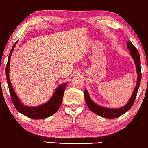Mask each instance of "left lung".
<instances>
[{"label":"left lung","instance_id":"1","mask_svg":"<svg viewBox=\"0 0 148 148\" xmlns=\"http://www.w3.org/2000/svg\"><path fill=\"white\" fill-rule=\"evenodd\" d=\"M126 45H127V47H128L130 50V54L132 55V58H134L135 61L136 69H137V75H138L137 85L135 86L134 91L133 92V94L132 95L131 98H130L129 102L127 103L125 106L120 108L112 109V108H103V107L98 106L96 105V104L94 103L93 101L90 99V98L87 90H85V99L88 108L92 112L95 113V114L99 115L101 117L108 118V119H114V118L119 117L121 115L124 114V113H126L127 111H128L129 110L132 108L135 102V98H136V96H137V94L138 92V90L140 86L141 76H142L140 54L137 48L135 47L134 44H133L131 42L128 41L127 42Z\"/></svg>","mask_w":148,"mask_h":148}]
</instances>
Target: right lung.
I'll use <instances>...</instances> for the list:
<instances>
[{
  "label": "right lung",
  "mask_w": 148,
  "mask_h": 148,
  "mask_svg": "<svg viewBox=\"0 0 148 148\" xmlns=\"http://www.w3.org/2000/svg\"><path fill=\"white\" fill-rule=\"evenodd\" d=\"M17 42H18V41H16L14 43L13 47L10 51V53L9 54L6 68H5L6 79L9 87V90H10V93L11 95V101H12L14 107H15L16 109L20 113H21L22 114L25 115V116L33 119H41L50 117L51 115L54 114L58 110L61 105H62L63 94H64L66 83L62 84V85H60L57 88L56 90L55 91L53 97H51V99L47 103H45L44 105L36 107H30L22 105L20 103L18 98L17 97L15 92L14 91L13 86L11 85V83L10 81V77H9L10 58Z\"/></svg>",
  "instance_id": "right-lung-1"
}]
</instances>
